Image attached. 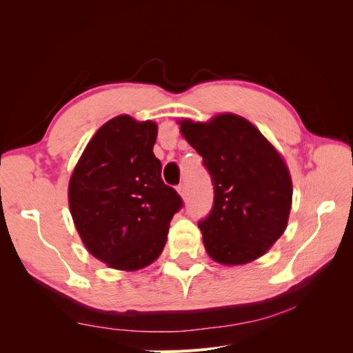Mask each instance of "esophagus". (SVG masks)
<instances>
[{
	"mask_svg": "<svg viewBox=\"0 0 353 353\" xmlns=\"http://www.w3.org/2000/svg\"><path fill=\"white\" fill-rule=\"evenodd\" d=\"M176 191H178V194L183 197V199H185V194H187V190H185V185L184 184H179L178 187H176Z\"/></svg>",
	"mask_w": 353,
	"mask_h": 353,
	"instance_id": "34e87169",
	"label": "esophagus"
}]
</instances>
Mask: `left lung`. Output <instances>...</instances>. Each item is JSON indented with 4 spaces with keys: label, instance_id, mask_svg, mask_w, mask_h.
I'll list each match as a JSON object with an SVG mask.
<instances>
[{
    "label": "left lung",
    "instance_id": "left-lung-1",
    "mask_svg": "<svg viewBox=\"0 0 353 353\" xmlns=\"http://www.w3.org/2000/svg\"><path fill=\"white\" fill-rule=\"evenodd\" d=\"M178 125L215 185L212 212L199 222L208 254L228 266L261 258L283 236L290 215L293 183L284 157L236 113Z\"/></svg>",
    "mask_w": 353,
    "mask_h": 353
}]
</instances>
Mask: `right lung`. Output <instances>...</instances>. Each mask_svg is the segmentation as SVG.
<instances>
[{
	"mask_svg": "<svg viewBox=\"0 0 353 353\" xmlns=\"http://www.w3.org/2000/svg\"><path fill=\"white\" fill-rule=\"evenodd\" d=\"M157 125L119 114L100 126L68 188L74 227L87 250L119 271H138L162 253L183 200L162 181Z\"/></svg>",
	"mask_w": 353,
	"mask_h": 353,
	"instance_id": "obj_1",
	"label": "right lung"
}]
</instances>
